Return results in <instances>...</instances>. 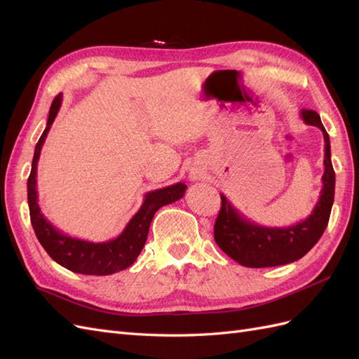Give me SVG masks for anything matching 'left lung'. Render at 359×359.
Listing matches in <instances>:
<instances>
[{
    "label": "left lung",
    "instance_id": "left-lung-1",
    "mask_svg": "<svg viewBox=\"0 0 359 359\" xmlns=\"http://www.w3.org/2000/svg\"><path fill=\"white\" fill-rule=\"evenodd\" d=\"M302 121L322 130L325 140L323 175L319 201L306 220L287 227H266L250 222L222 196V208L214 224V240L235 262L248 268L278 266L306 256L328 226L335 191V172L331 163L330 136L314 111H301Z\"/></svg>",
    "mask_w": 359,
    "mask_h": 359
}]
</instances>
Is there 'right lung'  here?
I'll list each match as a JSON object with an SVG mask.
<instances>
[{"instance_id": "obj_1", "label": "right lung", "mask_w": 359, "mask_h": 359, "mask_svg": "<svg viewBox=\"0 0 359 359\" xmlns=\"http://www.w3.org/2000/svg\"><path fill=\"white\" fill-rule=\"evenodd\" d=\"M62 94H58L50 104L45 132L41 133L36 145L31 173L27 182L32 229H34L37 240L43 245V248L46 250V253L61 266L73 271V273L86 276L115 274L118 271H123L132 265L137 259L139 253L142 252L147 243L149 224L153 222L154 214L161 206L181 199L187 190V186L184 182H177L165 189L148 191L144 196V203L140 205L139 211L130 219V222L124 227V231L116 238H114V240L91 243L62 233L40 211L36 180L40 151L43 148V144H45L52 123L55 121L60 112Z\"/></svg>"}]
</instances>
